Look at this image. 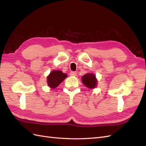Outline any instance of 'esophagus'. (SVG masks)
Segmentation results:
<instances>
[{"label": "esophagus", "instance_id": "esophagus-1", "mask_svg": "<svg viewBox=\"0 0 146 146\" xmlns=\"http://www.w3.org/2000/svg\"><path fill=\"white\" fill-rule=\"evenodd\" d=\"M77 75V72L76 71H71L70 72V76H76Z\"/></svg>", "mask_w": 146, "mask_h": 146}]
</instances>
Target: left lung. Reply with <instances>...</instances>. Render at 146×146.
Masks as SVG:
<instances>
[{
	"instance_id": "1",
	"label": "left lung",
	"mask_w": 146,
	"mask_h": 146,
	"mask_svg": "<svg viewBox=\"0 0 146 146\" xmlns=\"http://www.w3.org/2000/svg\"><path fill=\"white\" fill-rule=\"evenodd\" d=\"M82 82L86 87L89 88H94L97 85V81L96 76L92 74H86L82 77Z\"/></svg>"
}]
</instances>
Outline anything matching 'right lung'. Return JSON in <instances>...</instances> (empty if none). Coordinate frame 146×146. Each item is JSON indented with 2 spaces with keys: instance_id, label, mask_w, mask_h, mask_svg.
Wrapping results in <instances>:
<instances>
[{
  "instance_id": "obj_1",
  "label": "right lung",
  "mask_w": 146,
  "mask_h": 146,
  "mask_svg": "<svg viewBox=\"0 0 146 146\" xmlns=\"http://www.w3.org/2000/svg\"><path fill=\"white\" fill-rule=\"evenodd\" d=\"M67 77V75L61 70H53L47 77V84L51 88H55Z\"/></svg>"
}]
</instances>
